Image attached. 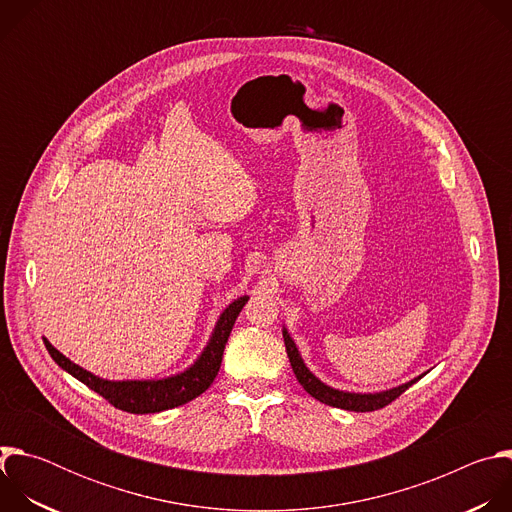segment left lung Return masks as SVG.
Wrapping results in <instances>:
<instances>
[{"label":"left lung","instance_id":"left-lung-1","mask_svg":"<svg viewBox=\"0 0 512 512\" xmlns=\"http://www.w3.org/2000/svg\"><path fill=\"white\" fill-rule=\"evenodd\" d=\"M283 340H285V350L291 362V369L296 373V379L300 381V385L320 403H326L330 407H338V409H346V411H377L387 407L389 403H393L397 397H401L417 379H413L411 383H405L397 389L385 391V393H375V395H358V393H344V391H336L326 387L324 383H320L308 369L302 360V356L298 354V348L294 344V340L289 338V334L283 330Z\"/></svg>","mask_w":512,"mask_h":512}]
</instances>
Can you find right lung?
<instances>
[{
	"label": "right lung",
	"instance_id": "add662e5",
	"mask_svg": "<svg viewBox=\"0 0 512 512\" xmlns=\"http://www.w3.org/2000/svg\"><path fill=\"white\" fill-rule=\"evenodd\" d=\"M247 300L249 298L243 296L223 312L221 320H218V324L214 328V334H212L208 346L204 348L202 356L194 362V367H190L186 373H182L178 377H170L164 381H119V383L105 381V379H99V377L91 375L89 371L81 369L79 364L70 362L46 338H44V344L58 367H62L66 373H70L72 377L85 383L89 389L99 393L115 409H121L127 413H137V415L158 413V411L174 409L178 405H184V403L196 399L212 385L214 377L218 375V369H221L223 352H225L227 340L231 336V330L235 326V320H237L239 312L243 310V306L247 304Z\"/></svg>",
	"mask_w": 512,
	"mask_h": 512
}]
</instances>
